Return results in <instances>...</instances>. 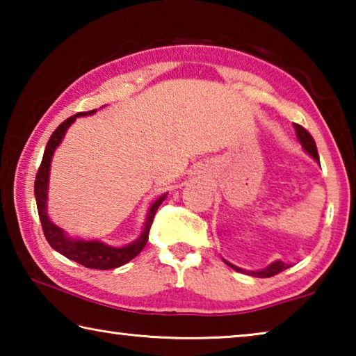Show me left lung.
Returning <instances> with one entry per match:
<instances>
[{"label":"left lung","mask_w":356,"mask_h":356,"mask_svg":"<svg viewBox=\"0 0 356 356\" xmlns=\"http://www.w3.org/2000/svg\"><path fill=\"white\" fill-rule=\"evenodd\" d=\"M295 130H297V136H298V140L301 143V146H303V149L312 156V159H316L318 161V154H317V147H316L314 138L311 136V134H309L308 130H306L305 127H301V125H298V124H295ZM226 264L229 265V267H232L234 270H237V272H243L246 275L256 276V278H270V276L278 275V273L284 272V270H287L289 267H291V265H289V264H284V262H281V261H276L273 264H270L267 268L261 270V272H246V270L238 268V267H236V265H232V264H229V262H226Z\"/></svg>","instance_id":"obj_1"}]
</instances>
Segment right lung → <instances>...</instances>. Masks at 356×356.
<instances>
[{
    "instance_id": "1",
    "label": "right lung",
    "mask_w": 356,
    "mask_h": 356,
    "mask_svg": "<svg viewBox=\"0 0 356 356\" xmlns=\"http://www.w3.org/2000/svg\"><path fill=\"white\" fill-rule=\"evenodd\" d=\"M92 113H95V110L76 113L75 116H70L65 119L63 124H59V127L53 131L50 140L47 143L45 152H44V156H42V163L39 166L38 174H35L34 195H35V202H38V212L42 222V231H44L47 242L50 243L53 250L61 252L63 256L70 259V261L81 264L83 267L86 268L110 270V268H116V267H120V265L127 264L143 251V248L146 246L149 240L150 226H152L154 222L156 209H159L161 202H163L166 195L161 196L160 200H156L152 204V207H150L147 220H146V226H144L141 237L135 240L134 243L122 246V248H113V246L100 243L97 240H94V242H86V240H70L69 237H65V234L61 231V229L53 225L50 218L47 216V185H48V171H50L53 152H55V149L59 146V143H61L65 130L69 129V125L74 122L78 116H88V114H92Z\"/></svg>"
}]
</instances>
